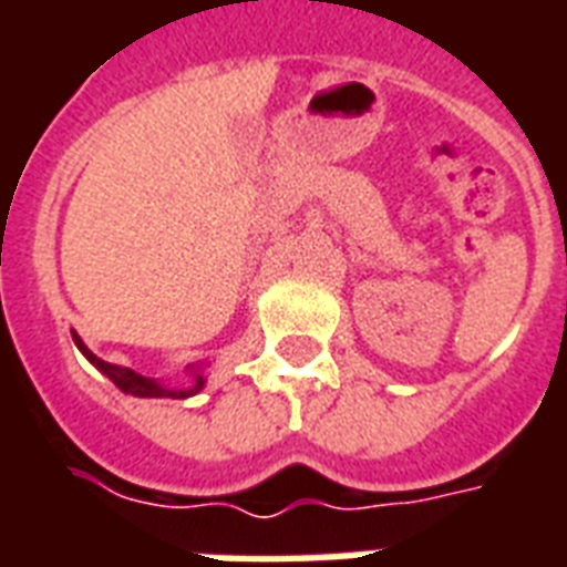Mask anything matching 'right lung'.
I'll list each match as a JSON object with an SVG mask.
<instances>
[{
    "mask_svg": "<svg viewBox=\"0 0 567 567\" xmlns=\"http://www.w3.org/2000/svg\"><path fill=\"white\" fill-rule=\"evenodd\" d=\"M73 341H75V347H79V350H82V353L87 355V359H91V362L96 364V368H100V371L105 373V377H109L111 382L120 388V391H126V394H135V396H176V400H185V396L196 394V391L203 388V377H196V382L190 388H185V391H173V388L158 385V382L141 377V373L123 371V368H117V364L102 362V359H96V355H93L91 350L82 344V338H79V336H73Z\"/></svg>",
    "mask_w": 567,
    "mask_h": 567,
    "instance_id": "obj_1",
    "label": "right lung"
}]
</instances>
